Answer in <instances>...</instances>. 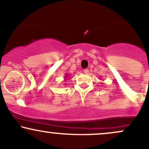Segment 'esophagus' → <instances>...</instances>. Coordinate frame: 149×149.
Listing matches in <instances>:
<instances>
[{"mask_svg":"<svg viewBox=\"0 0 149 149\" xmlns=\"http://www.w3.org/2000/svg\"><path fill=\"white\" fill-rule=\"evenodd\" d=\"M84 73H85V74H88V73H89V70L88 69H85L84 70Z\"/></svg>","mask_w":149,"mask_h":149,"instance_id":"obj_1","label":"esophagus"}]
</instances>
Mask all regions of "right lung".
<instances>
[{
	"label": "right lung",
	"mask_w": 149,
	"mask_h": 149,
	"mask_svg": "<svg viewBox=\"0 0 149 149\" xmlns=\"http://www.w3.org/2000/svg\"><path fill=\"white\" fill-rule=\"evenodd\" d=\"M67 77H68V74H67V73H66V75H65V76H64V80H66V78H67Z\"/></svg>",
	"instance_id": "add662e5"
}]
</instances>
